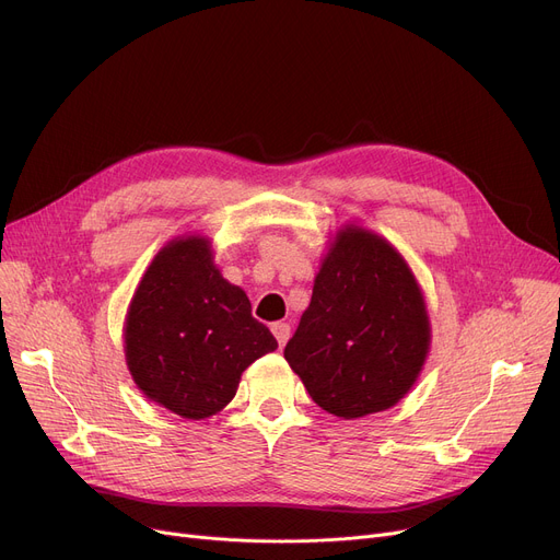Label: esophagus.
Wrapping results in <instances>:
<instances>
[{
	"instance_id": "obj_1",
	"label": "esophagus",
	"mask_w": 560,
	"mask_h": 560,
	"mask_svg": "<svg viewBox=\"0 0 560 560\" xmlns=\"http://www.w3.org/2000/svg\"><path fill=\"white\" fill-rule=\"evenodd\" d=\"M272 334H275L279 347H283L288 342V338H290V325H285V322H275Z\"/></svg>"
}]
</instances>
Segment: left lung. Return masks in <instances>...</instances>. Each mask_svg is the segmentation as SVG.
Instances as JSON below:
<instances>
[{
    "instance_id": "obj_1",
    "label": "left lung",
    "mask_w": 560,
    "mask_h": 560,
    "mask_svg": "<svg viewBox=\"0 0 560 560\" xmlns=\"http://www.w3.org/2000/svg\"><path fill=\"white\" fill-rule=\"evenodd\" d=\"M429 342L424 295L404 256L381 235L349 224L322 260L283 357L319 408L357 420L413 388Z\"/></svg>"
}]
</instances>
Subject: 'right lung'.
Instances as JSON below:
<instances>
[{
  "instance_id": "obj_1",
  "label": "right lung",
  "mask_w": 560,
  "mask_h": 560,
  "mask_svg": "<svg viewBox=\"0 0 560 560\" xmlns=\"http://www.w3.org/2000/svg\"><path fill=\"white\" fill-rule=\"evenodd\" d=\"M275 349L245 290L215 268L203 235L170 241L127 311L125 354L136 386L186 420L215 416L238 390L241 374Z\"/></svg>"
}]
</instances>
